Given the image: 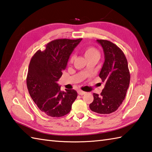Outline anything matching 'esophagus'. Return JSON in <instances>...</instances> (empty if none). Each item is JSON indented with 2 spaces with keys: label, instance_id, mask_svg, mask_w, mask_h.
<instances>
[{
  "label": "esophagus",
  "instance_id": "1",
  "mask_svg": "<svg viewBox=\"0 0 152 152\" xmlns=\"http://www.w3.org/2000/svg\"><path fill=\"white\" fill-rule=\"evenodd\" d=\"M77 93H78L79 95H83V94H86V92H85V91H83L81 90H79L78 91H77Z\"/></svg>",
  "mask_w": 152,
  "mask_h": 152
}]
</instances>
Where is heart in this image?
Returning a JSON list of instances; mask_svg holds the SVG:
<instances>
[{
	"instance_id": "b5f03b06",
	"label": "heart",
	"mask_w": 152,
	"mask_h": 152,
	"mask_svg": "<svg viewBox=\"0 0 152 152\" xmlns=\"http://www.w3.org/2000/svg\"><path fill=\"white\" fill-rule=\"evenodd\" d=\"M83 52L85 58L87 59L94 58V57H98V58H100V53L98 50L92 46H88L87 48H85L83 50ZM74 59H75V56L71 55L69 58V62L72 63Z\"/></svg>"
}]
</instances>
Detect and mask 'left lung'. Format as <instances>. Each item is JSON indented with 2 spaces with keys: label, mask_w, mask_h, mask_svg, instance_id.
<instances>
[{
  "label": "left lung",
  "mask_w": 152,
  "mask_h": 152,
  "mask_svg": "<svg viewBox=\"0 0 152 152\" xmlns=\"http://www.w3.org/2000/svg\"><path fill=\"white\" fill-rule=\"evenodd\" d=\"M104 53V63L99 73L105 83L100 95L93 93L91 110L99 114H110L122 104L130 81L126 58L116 44L106 39H97Z\"/></svg>",
  "instance_id": "8db88e82"
}]
</instances>
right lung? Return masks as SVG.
Instances as JSON below:
<instances>
[{
    "mask_svg": "<svg viewBox=\"0 0 152 152\" xmlns=\"http://www.w3.org/2000/svg\"><path fill=\"white\" fill-rule=\"evenodd\" d=\"M81 39H55L45 45L44 51H37L30 60L26 78L28 92L39 109L48 116L66 115L77 99L75 90L61 91L57 81Z\"/></svg>",
    "mask_w": 152,
    "mask_h": 152,
    "instance_id": "add662e5",
    "label": "right lung"
}]
</instances>
